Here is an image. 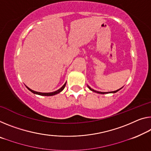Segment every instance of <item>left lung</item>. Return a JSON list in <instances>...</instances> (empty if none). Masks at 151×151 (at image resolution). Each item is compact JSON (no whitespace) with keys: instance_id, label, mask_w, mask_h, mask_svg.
<instances>
[{"instance_id":"obj_1","label":"left lung","mask_w":151,"mask_h":151,"mask_svg":"<svg viewBox=\"0 0 151 151\" xmlns=\"http://www.w3.org/2000/svg\"><path fill=\"white\" fill-rule=\"evenodd\" d=\"M88 86V88L91 90V91H92V92H96V93H99V94H108V93H115V92H118L119 91V90H121L122 88H119V89H118V90H115V91H111V92H99V91H96V90H94V89H92V88H90L89 86Z\"/></svg>"}]
</instances>
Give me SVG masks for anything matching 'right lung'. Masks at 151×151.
Wrapping results in <instances>:
<instances>
[{"label":"right lung","instance_id":"obj_1","mask_svg":"<svg viewBox=\"0 0 151 151\" xmlns=\"http://www.w3.org/2000/svg\"><path fill=\"white\" fill-rule=\"evenodd\" d=\"M65 85H66V83H65L64 85L61 88H59V90H56V91L52 92H39L34 91V90H32V89H30L29 88H28L27 86H26V88L29 90V91H31L32 93H34L35 94H38V95H40V96H53V95H55V94L60 93L62 90H63L65 87Z\"/></svg>","mask_w":151,"mask_h":151}]
</instances>
